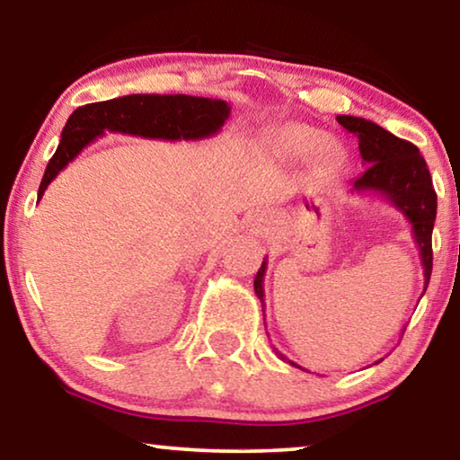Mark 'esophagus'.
Returning <instances> with one entry per match:
<instances>
[{
	"mask_svg": "<svg viewBox=\"0 0 460 460\" xmlns=\"http://www.w3.org/2000/svg\"><path fill=\"white\" fill-rule=\"evenodd\" d=\"M268 230H270V222L266 217H257L255 222H253V226H251V232H253V234H257V236H261V234H268Z\"/></svg>",
	"mask_w": 460,
	"mask_h": 460,
	"instance_id": "1",
	"label": "esophagus"
}]
</instances>
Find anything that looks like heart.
<instances>
[{
	"label": "heart",
	"instance_id": "b5f03b06",
	"mask_svg": "<svg viewBox=\"0 0 460 460\" xmlns=\"http://www.w3.org/2000/svg\"><path fill=\"white\" fill-rule=\"evenodd\" d=\"M326 144H329V136L323 129L305 123L282 125L272 137L274 150L287 161H305L312 155L320 153L326 161L332 163L337 159V150Z\"/></svg>",
	"mask_w": 460,
	"mask_h": 460
}]
</instances>
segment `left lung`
<instances>
[{
    "mask_svg": "<svg viewBox=\"0 0 460 460\" xmlns=\"http://www.w3.org/2000/svg\"><path fill=\"white\" fill-rule=\"evenodd\" d=\"M337 121L343 125L349 134L358 136V148H360L362 175L351 181L349 192L351 194H376V197L385 199L398 209L402 216L408 219L412 228V236L417 241L420 263H423L425 272V287L423 293L427 291L431 279V268H433V251H431V232L433 222H436V211H438V197L433 190L429 169L423 156H420L419 148L414 144L400 140L394 134H389L387 129H383L381 125L373 121H367L362 117H349V115H339ZM268 268V257L261 261V268L257 270L253 287L255 295L261 301V310L266 312V301H263V276H266ZM423 297V295H420ZM266 316V314H263ZM266 324V318H263ZM276 356L280 360H287L293 367L301 368L299 364H295L280 354L274 348Z\"/></svg>",
    "mask_w": 460,
    "mask_h": 460,
    "instance_id": "8db88e82",
    "label": "left lung"
}]
</instances>
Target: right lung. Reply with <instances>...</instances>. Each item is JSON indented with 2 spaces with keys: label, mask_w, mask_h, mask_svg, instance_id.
Here are the masks:
<instances>
[{
  "label": "right lung",
  "mask_w": 460,
  "mask_h": 460,
  "mask_svg": "<svg viewBox=\"0 0 460 460\" xmlns=\"http://www.w3.org/2000/svg\"><path fill=\"white\" fill-rule=\"evenodd\" d=\"M230 117L226 100L134 93L106 102L79 106L62 129L60 144L49 159L37 199L43 197L52 180L85 146L104 136V131L155 137V140H203L216 136Z\"/></svg>",
  "instance_id": "obj_1"
}]
</instances>
